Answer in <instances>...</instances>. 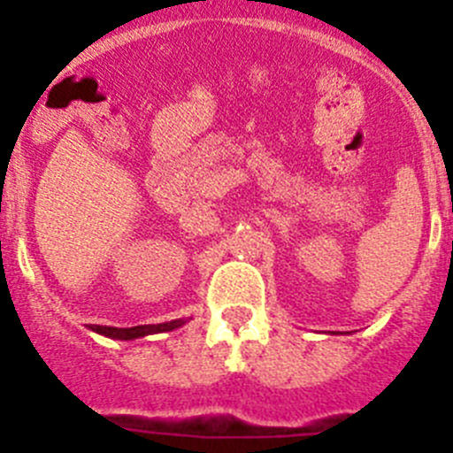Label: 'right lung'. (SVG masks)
<instances>
[{
    "label": "right lung",
    "instance_id": "right-lung-1",
    "mask_svg": "<svg viewBox=\"0 0 453 453\" xmlns=\"http://www.w3.org/2000/svg\"><path fill=\"white\" fill-rule=\"evenodd\" d=\"M188 319L180 318V319H171V322H162V324H142V326H131V328H118V326H100V324H89V328L98 335L111 337V340H138V337H146V335H155V333H166V331H175V328L184 326Z\"/></svg>",
    "mask_w": 453,
    "mask_h": 453
}]
</instances>
